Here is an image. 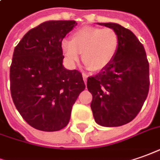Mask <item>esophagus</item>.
I'll list each match as a JSON object with an SVG mask.
<instances>
[{
	"label": "esophagus",
	"mask_w": 160,
	"mask_h": 160,
	"mask_svg": "<svg viewBox=\"0 0 160 160\" xmlns=\"http://www.w3.org/2000/svg\"><path fill=\"white\" fill-rule=\"evenodd\" d=\"M83 76V80H84V82L85 83H87V79H88V74H86V73H83L82 74Z\"/></svg>",
	"instance_id": "esophagus-1"
}]
</instances>
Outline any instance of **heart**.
<instances>
[{
    "label": "heart",
    "mask_w": 160,
    "mask_h": 160,
    "mask_svg": "<svg viewBox=\"0 0 160 160\" xmlns=\"http://www.w3.org/2000/svg\"><path fill=\"white\" fill-rule=\"evenodd\" d=\"M119 43L118 35L110 28L83 27L72 33L71 41L62 40L61 51L71 66H75L82 53V60L88 69L100 72L116 57Z\"/></svg>",
    "instance_id": "heart-1"
}]
</instances>
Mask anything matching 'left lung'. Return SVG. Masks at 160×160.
Listing matches in <instances>:
<instances>
[{"label":"left lung","instance_id":"obj_1","mask_svg":"<svg viewBox=\"0 0 160 160\" xmlns=\"http://www.w3.org/2000/svg\"><path fill=\"white\" fill-rule=\"evenodd\" d=\"M114 30L119 49L112 62L98 74L88 78L93 95L94 121L104 127L131 122L141 110L149 91V63L143 44L134 33L118 23L97 22Z\"/></svg>","mask_w":160,"mask_h":160}]
</instances>
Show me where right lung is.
Here are the masks:
<instances>
[{
  "mask_svg": "<svg viewBox=\"0 0 160 160\" xmlns=\"http://www.w3.org/2000/svg\"><path fill=\"white\" fill-rule=\"evenodd\" d=\"M75 21H47L26 33L13 53L10 91L18 112L43 131L65 128L86 88L82 74L63 66L61 42Z\"/></svg>",
  "mask_w": 160,
  "mask_h": 160,
  "instance_id": "add662e5",
  "label": "right lung"
}]
</instances>
